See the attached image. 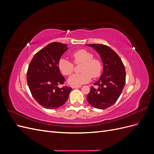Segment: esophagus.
Segmentation results:
<instances>
[{
	"label": "esophagus",
	"instance_id": "obj_1",
	"mask_svg": "<svg viewBox=\"0 0 154 154\" xmlns=\"http://www.w3.org/2000/svg\"><path fill=\"white\" fill-rule=\"evenodd\" d=\"M72 88H80V87H82V86H72Z\"/></svg>",
	"mask_w": 154,
	"mask_h": 154
}]
</instances>
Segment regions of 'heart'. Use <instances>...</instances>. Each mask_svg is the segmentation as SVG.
Masks as SVG:
<instances>
[{"instance_id": "obj_1", "label": "heart", "mask_w": 154, "mask_h": 154, "mask_svg": "<svg viewBox=\"0 0 154 154\" xmlns=\"http://www.w3.org/2000/svg\"><path fill=\"white\" fill-rule=\"evenodd\" d=\"M74 63H83L80 69V74H74L68 79V83L74 86L80 85L91 81L92 77H99L103 70V66L100 60L93 58L94 56L85 49L78 50L72 54ZM58 67L61 73L69 76L74 71V65L66 58H61L58 60Z\"/></svg>"}]
</instances>
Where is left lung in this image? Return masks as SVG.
I'll use <instances>...</instances> for the list:
<instances>
[{
    "label": "left lung",
    "mask_w": 154,
    "mask_h": 154,
    "mask_svg": "<svg viewBox=\"0 0 154 154\" xmlns=\"http://www.w3.org/2000/svg\"><path fill=\"white\" fill-rule=\"evenodd\" d=\"M98 53L103 63V72L100 80L91 88L87 96L88 103L98 109H105L114 105L123 91L126 72L122 59L108 45L87 44Z\"/></svg>",
    "instance_id": "1"
}]
</instances>
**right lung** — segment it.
Instances as JSON below:
<instances>
[{
    "label": "right lung",
    "instance_id": "obj_1",
    "mask_svg": "<svg viewBox=\"0 0 154 154\" xmlns=\"http://www.w3.org/2000/svg\"><path fill=\"white\" fill-rule=\"evenodd\" d=\"M67 50L66 44L51 43L37 52L29 65L27 85L34 99L47 109L63 105L72 89L71 87H58L66 80L60 72L58 63Z\"/></svg>",
    "mask_w": 154,
    "mask_h": 154
}]
</instances>
